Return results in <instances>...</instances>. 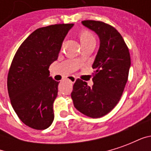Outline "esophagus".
<instances>
[{"label":"esophagus","instance_id":"obj_1","mask_svg":"<svg viewBox=\"0 0 151 151\" xmlns=\"http://www.w3.org/2000/svg\"><path fill=\"white\" fill-rule=\"evenodd\" d=\"M67 79L69 80V82H73H73H75L76 81V78L74 77V76H69V77H68V78Z\"/></svg>","mask_w":151,"mask_h":151}]
</instances>
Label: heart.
Listing matches in <instances>:
<instances>
[{
    "label": "heart",
    "mask_w": 151,
    "mask_h": 151,
    "mask_svg": "<svg viewBox=\"0 0 151 151\" xmlns=\"http://www.w3.org/2000/svg\"><path fill=\"white\" fill-rule=\"evenodd\" d=\"M87 40H95V39L89 31H84L81 35V42L87 41Z\"/></svg>",
    "instance_id": "b5f03b06"
}]
</instances>
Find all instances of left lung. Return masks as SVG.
<instances>
[{
	"mask_svg": "<svg viewBox=\"0 0 151 151\" xmlns=\"http://www.w3.org/2000/svg\"><path fill=\"white\" fill-rule=\"evenodd\" d=\"M82 23L98 35L100 44L92 65L94 85L91 87L77 79L71 98L77 110L89 117L99 118L110 112L120 100L128 80L130 55L123 37L113 27L93 20Z\"/></svg>",
	"mask_w": 151,
	"mask_h": 151,
	"instance_id": "8db88e82",
	"label": "left lung"
}]
</instances>
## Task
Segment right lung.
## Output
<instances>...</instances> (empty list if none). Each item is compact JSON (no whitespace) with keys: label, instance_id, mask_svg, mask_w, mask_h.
<instances>
[{"label":"right lung","instance_id":"obj_1","mask_svg":"<svg viewBox=\"0 0 151 151\" xmlns=\"http://www.w3.org/2000/svg\"><path fill=\"white\" fill-rule=\"evenodd\" d=\"M73 24H56L32 32L17 51L7 78L12 107L23 123L46 129L54 120L53 103L58 84L49 66L57 60L66 35Z\"/></svg>","mask_w":151,"mask_h":151}]
</instances>
